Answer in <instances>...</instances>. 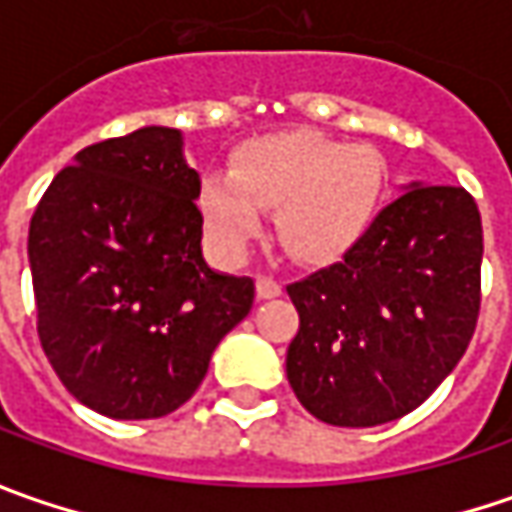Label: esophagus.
Listing matches in <instances>:
<instances>
[{
	"label": "esophagus",
	"instance_id": "esophagus-1",
	"mask_svg": "<svg viewBox=\"0 0 512 512\" xmlns=\"http://www.w3.org/2000/svg\"><path fill=\"white\" fill-rule=\"evenodd\" d=\"M256 296L265 302V299H276V296H282V285L273 279V276H259L256 279Z\"/></svg>",
	"mask_w": 512,
	"mask_h": 512
}]
</instances>
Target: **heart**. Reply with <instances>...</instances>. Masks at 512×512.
<instances>
[{
  "label": "heart",
  "instance_id": "1",
  "mask_svg": "<svg viewBox=\"0 0 512 512\" xmlns=\"http://www.w3.org/2000/svg\"><path fill=\"white\" fill-rule=\"evenodd\" d=\"M387 168L379 150L316 133H279L236 153L233 170H213L199 185L207 242L242 262L276 210V233L305 265H333L367 236L382 205Z\"/></svg>",
  "mask_w": 512,
  "mask_h": 512
}]
</instances>
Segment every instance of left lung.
I'll use <instances>...</instances> for the list:
<instances>
[{
  "label": "left lung",
  "mask_w": 512,
  "mask_h": 512,
  "mask_svg": "<svg viewBox=\"0 0 512 512\" xmlns=\"http://www.w3.org/2000/svg\"><path fill=\"white\" fill-rule=\"evenodd\" d=\"M482 216L464 187L410 182L342 262L287 287V382L319 422L402 419L453 373L482 305Z\"/></svg>",
  "instance_id": "left-lung-1"
}]
</instances>
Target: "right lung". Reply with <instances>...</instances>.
Instances as JSON below:
<instances>
[{
    "label": "right lung",
    "mask_w": 512,
    "mask_h": 512,
    "mask_svg": "<svg viewBox=\"0 0 512 512\" xmlns=\"http://www.w3.org/2000/svg\"><path fill=\"white\" fill-rule=\"evenodd\" d=\"M199 185L182 130L150 125L79 150L30 219L39 342L102 416L182 407L253 307V279L202 256Z\"/></svg>",
    "instance_id": "obj_1"
}]
</instances>
